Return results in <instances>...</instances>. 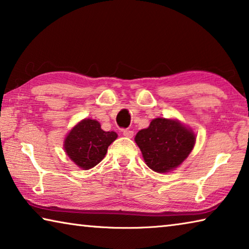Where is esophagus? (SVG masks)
<instances>
[{"label":"esophagus","mask_w":249,"mask_h":249,"mask_svg":"<svg viewBox=\"0 0 249 249\" xmlns=\"http://www.w3.org/2000/svg\"><path fill=\"white\" fill-rule=\"evenodd\" d=\"M123 135L125 137H128V138H132L134 136V132L130 129H124L123 130Z\"/></svg>","instance_id":"esophagus-1"}]
</instances>
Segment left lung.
I'll return each mask as SVG.
<instances>
[{
  "instance_id": "obj_1",
  "label": "left lung",
  "mask_w": 249,
  "mask_h": 249,
  "mask_svg": "<svg viewBox=\"0 0 249 249\" xmlns=\"http://www.w3.org/2000/svg\"><path fill=\"white\" fill-rule=\"evenodd\" d=\"M135 142L150 169L165 174L182 163L196 144V134L179 121L157 117L140 130Z\"/></svg>"
}]
</instances>
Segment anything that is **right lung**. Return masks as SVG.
Returning <instances> with one entry per match:
<instances>
[{
  "label": "right lung",
  "instance_id": "right-lung-1",
  "mask_svg": "<svg viewBox=\"0 0 249 249\" xmlns=\"http://www.w3.org/2000/svg\"><path fill=\"white\" fill-rule=\"evenodd\" d=\"M116 138L115 132H105L98 121L84 119L67 135L64 148L75 165L88 170L105 157L108 146Z\"/></svg>",
  "mask_w": 249,
  "mask_h": 249
}]
</instances>
